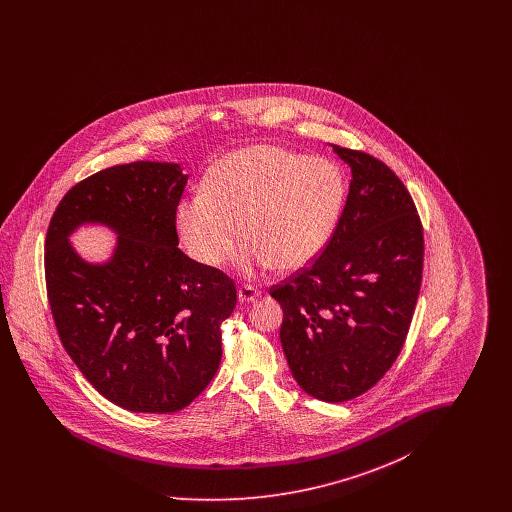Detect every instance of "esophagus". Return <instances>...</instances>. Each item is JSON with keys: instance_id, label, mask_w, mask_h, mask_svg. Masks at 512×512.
<instances>
[{"instance_id": "obj_1", "label": "esophagus", "mask_w": 512, "mask_h": 512, "mask_svg": "<svg viewBox=\"0 0 512 512\" xmlns=\"http://www.w3.org/2000/svg\"><path fill=\"white\" fill-rule=\"evenodd\" d=\"M257 297H259V290L253 288V286H249V284H244V286L238 288V301H240V303L255 301Z\"/></svg>"}]
</instances>
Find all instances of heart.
I'll use <instances>...</instances> for the list:
<instances>
[{
	"label": "heart",
	"instance_id": "obj_1",
	"mask_svg": "<svg viewBox=\"0 0 512 512\" xmlns=\"http://www.w3.org/2000/svg\"><path fill=\"white\" fill-rule=\"evenodd\" d=\"M345 178L326 161L282 147L226 155L174 211L176 232L203 267L222 265L242 238L244 270H297L317 259L340 222Z\"/></svg>",
	"mask_w": 512,
	"mask_h": 512
}]
</instances>
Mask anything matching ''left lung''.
I'll return each instance as SVG.
<instances>
[{
	"label": "left lung",
	"instance_id": "1",
	"mask_svg": "<svg viewBox=\"0 0 512 512\" xmlns=\"http://www.w3.org/2000/svg\"><path fill=\"white\" fill-rule=\"evenodd\" d=\"M351 169L349 194L324 251L270 295L301 390L341 403L370 390L403 349L422 282L424 236L413 197L376 157L332 146Z\"/></svg>",
	"mask_w": 512,
	"mask_h": 512
}]
</instances>
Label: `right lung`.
<instances>
[{"label": "right lung", "instance_id": "1", "mask_svg": "<svg viewBox=\"0 0 512 512\" xmlns=\"http://www.w3.org/2000/svg\"><path fill=\"white\" fill-rule=\"evenodd\" d=\"M186 182L176 163L117 165L73 186L49 220L46 286L61 343L105 399L132 413H176L209 386L220 324L238 301L222 270L178 249ZM82 223L118 234L105 264L68 242Z\"/></svg>", "mask_w": 512, "mask_h": 512}]
</instances>
